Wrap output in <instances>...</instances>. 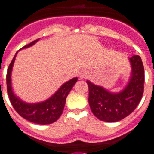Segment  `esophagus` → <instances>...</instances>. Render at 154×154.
Returning a JSON list of instances; mask_svg holds the SVG:
<instances>
[{"label": "esophagus", "instance_id": "34e87169", "mask_svg": "<svg viewBox=\"0 0 154 154\" xmlns=\"http://www.w3.org/2000/svg\"><path fill=\"white\" fill-rule=\"evenodd\" d=\"M89 74H90V72H89V71H87V70H85V69L82 70V71L79 72V78H81V79H82V78H85V77H87L88 76H89Z\"/></svg>", "mask_w": 154, "mask_h": 154}]
</instances>
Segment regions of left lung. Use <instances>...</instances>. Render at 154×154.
I'll return each mask as SVG.
<instances>
[{"label": "left lung", "instance_id": "obj_1", "mask_svg": "<svg viewBox=\"0 0 154 154\" xmlns=\"http://www.w3.org/2000/svg\"><path fill=\"white\" fill-rule=\"evenodd\" d=\"M131 76L126 86L119 92L109 91L101 85L86 81L89 86V104L93 114L100 120L117 122L134 111L144 92V66L140 56L129 58Z\"/></svg>", "mask_w": 154, "mask_h": 154}]
</instances>
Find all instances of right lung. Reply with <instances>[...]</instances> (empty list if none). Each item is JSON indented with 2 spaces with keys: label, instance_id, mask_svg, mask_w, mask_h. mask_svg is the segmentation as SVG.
<instances>
[{
  "label": "right lung",
  "instance_id": "right-lung-1",
  "mask_svg": "<svg viewBox=\"0 0 154 154\" xmlns=\"http://www.w3.org/2000/svg\"><path fill=\"white\" fill-rule=\"evenodd\" d=\"M38 40L39 38L33 41L27 45H26L25 47H23L22 49L30 48L35 43H37ZM17 54V51L9 64L6 76L7 92L9 94V100L11 102L12 106L20 116L23 117L24 119H27L28 121L38 124H52L56 121L61 116L62 112L64 111L67 96L70 92V90H72L75 83L77 82V77H73L71 80L64 83L54 93V94L43 102L35 103L24 102L18 96L15 94L12 88V70H13V67H14Z\"/></svg>",
  "mask_w": 154,
  "mask_h": 154
}]
</instances>
